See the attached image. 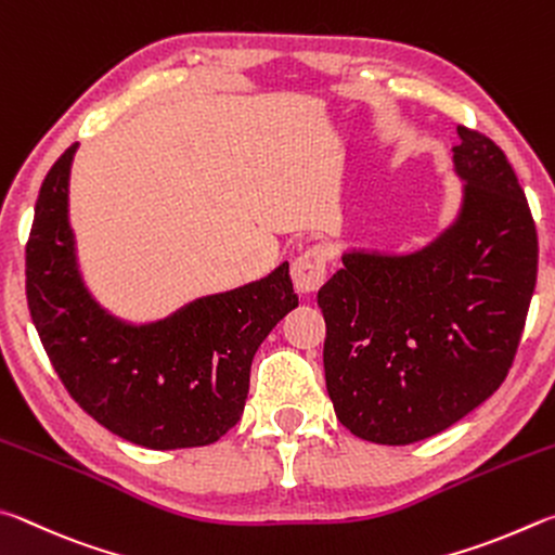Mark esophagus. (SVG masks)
Here are the masks:
<instances>
[{"mask_svg": "<svg viewBox=\"0 0 555 555\" xmlns=\"http://www.w3.org/2000/svg\"><path fill=\"white\" fill-rule=\"evenodd\" d=\"M293 280L299 293H317L326 280V248L312 246L293 262Z\"/></svg>", "mask_w": 555, "mask_h": 555, "instance_id": "34e87169", "label": "esophagus"}]
</instances>
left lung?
Listing matches in <instances>:
<instances>
[{
  "label": "left lung",
  "mask_w": 555,
  "mask_h": 555,
  "mask_svg": "<svg viewBox=\"0 0 555 555\" xmlns=\"http://www.w3.org/2000/svg\"><path fill=\"white\" fill-rule=\"evenodd\" d=\"M459 135V219L410 256L344 253L317 295L326 390L363 441L406 446L449 429L498 390L519 348L537 223L500 145L465 126Z\"/></svg>",
  "instance_id": "8db88e82"
}]
</instances>
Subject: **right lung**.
Returning <instances> with one entry per match:
<instances>
[{
  "instance_id": "right-lung-1",
  "label": "right lung",
  "mask_w": 555,
  "mask_h": 555,
  "mask_svg": "<svg viewBox=\"0 0 555 555\" xmlns=\"http://www.w3.org/2000/svg\"><path fill=\"white\" fill-rule=\"evenodd\" d=\"M75 151L48 170L26 243V299L46 353L73 400L121 439L155 451L214 443L241 420L258 346L299 305L289 262L155 324L119 322L77 270L67 223Z\"/></svg>"
}]
</instances>
